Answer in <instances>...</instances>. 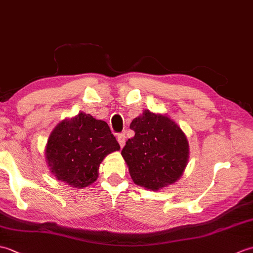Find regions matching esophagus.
Masks as SVG:
<instances>
[{
  "instance_id": "1",
  "label": "esophagus",
  "mask_w": 253,
  "mask_h": 253,
  "mask_svg": "<svg viewBox=\"0 0 253 253\" xmlns=\"http://www.w3.org/2000/svg\"><path fill=\"white\" fill-rule=\"evenodd\" d=\"M117 141L120 143V146L123 148L125 146V141H126V137L124 133H120V135H117Z\"/></svg>"
}]
</instances>
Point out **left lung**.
<instances>
[{
  "label": "left lung",
  "mask_w": 253,
  "mask_h": 253,
  "mask_svg": "<svg viewBox=\"0 0 253 253\" xmlns=\"http://www.w3.org/2000/svg\"><path fill=\"white\" fill-rule=\"evenodd\" d=\"M135 136L122 150L132 181L157 191L178 180L189 160V142L178 124L166 114L144 110L133 118Z\"/></svg>",
  "instance_id": "left-lung-1"
}]
</instances>
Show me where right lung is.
I'll return each mask as SVG.
<instances>
[{
  "label": "right lung",
  "instance_id": "add662e5",
  "mask_svg": "<svg viewBox=\"0 0 253 253\" xmlns=\"http://www.w3.org/2000/svg\"><path fill=\"white\" fill-rule=\"evenodd\" d=\"M121 149L104 121L80 112L58 123L45 146V162L57 180L75 188L92 185L107 154Z\"/></svg>",
  "mask_w": 253,
  "mask_h": 253
}]
</instances>
